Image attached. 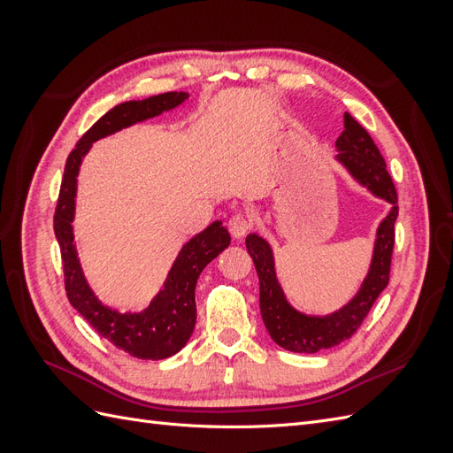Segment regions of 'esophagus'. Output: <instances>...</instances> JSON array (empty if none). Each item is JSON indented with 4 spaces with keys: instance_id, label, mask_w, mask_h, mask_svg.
Wrapping results in <instances>:
<instances>
[{
    "instance_id": "esophagus-1",
    "label": "esophagus",
    "mask_w": 453,
    "mask_h": 453,
    "mask_svg": "<svg viewBox=\"0 0 453 453\" xmlns=\"http://www.w3.org/2000/svg\"><path fill=\"white\" fill-rule=\"evenodd\" d=\"M251 219L250 217H245V215H234L228 221V230H230V234H232V238H236V240H240V238H243L245 234H248V232L251 230Z\"/></svg>"
}]
</instances>
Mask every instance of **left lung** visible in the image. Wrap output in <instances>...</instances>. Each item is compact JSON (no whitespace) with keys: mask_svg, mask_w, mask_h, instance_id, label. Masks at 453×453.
<instances>
[{"mask_svg":"<svg viewBox=\"0 0 453 453\" xmlns=\"http://www.w3.org/2000/svg\"><path fill=\"white\" fill-rule=\"evenodd\" d=\"M344 127L346 130L336 140L338 153L334 160L359 187L366 188L374 198L391 203L388 215L376 228L372 258L357 293L331 313L313 315L300 311L291 304L280 283L276 257L268 240L257 232L245 238V248L253 258L260 285V315L270 338L287 351L318 353L351 338L389 281L395 221L399 215L396 190L386 170V160L381 158L368 132L349 113L344 115Z\"/></svg>","mask_w":453,"mask_h":453,"instance_id":"left-lung-1","label":"left lung"}]
</instances>
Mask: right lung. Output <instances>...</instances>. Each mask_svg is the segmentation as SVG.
I'll return each instance as SVG.
<instances>
[{"label":"right lung","mask_w":453,"mask_h":453,"mask_svg":"<svg viewBox=\"0 0 453 453\" xmlns=\"http://www.w3.org/2000/svg\"><path fill=\"white\" fill-rule=\"evenodd\" d=\"M188 98V92H164L145 100H130L115 105L90 127L67 157L57 213H54V234H57L65 278V293L72 306L83 315L100 336L111 342L132 357L145 361L168 359L180 351L193 336L196 325L195 289L200 272L230 245V234L223 221H213L198 234L183 243L172 263L166 280L147 308L140 311H120L104 304L90 287L81 266L73 221L77 175L92 143L122 128L172 111Z\"/></svg>","instance_id":"1"}]
</instances>
